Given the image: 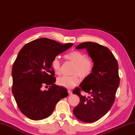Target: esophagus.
I'll list each match as a JSON object with an SVG mask.
<instances>
[{"label": "esophagus", "mask_w": 135, "mask_h": 135, "mask_svg": "<svg viewBox=\"0 0 135 135\" xmlns=\"http://www.w3.org/2000/svg\"><path fill=\"white\" fill-rule=\"evenodd\" d=\"M68 94H69L70 95H71L73 94L72 91L71 90H68Z\"/></svg>", "instance_id": "1"}]
</instances>
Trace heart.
I'll return each instance as SVG.
<instances>
[{
  "mask_svg": "<svg viewBox=\"0 0 135 135\" xmlns=\"http://www.w3.org/2000/svg\"><path fill=\"white\" fill-rule=\"evenodd\" d=\"M64 58L74 64L71 70L72 75L59 77L57 79V84L58 85L66 88H72L79 84L80 81L79 76L82 79H86L92 74L94 62L84 52L73 51L65 55ZM51 67L55 74L56 75L61 74V63L57 57L52 60Z\"/></svg>",
  "mask_w": 135,
  "mask_h": 135,
  "instance_id": "heart-1",
  "label": "heart"
}]
</instances>
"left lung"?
<instances>
[{
    "label": "left lung",
    "instance_id": "obj_1",
    "mask_svg": "<svg viewBox=\"0 0 135 135\" xmlns=\"http://www.w3.org/2000/svg\"><path fill=\"white\" fill-rule=\"evenodd\" d=\"M86 49L94 62L90 76L73 91L80 97L79 104L73 109L75 116L86 123L100 119L111 108L120 84L117 59L108 47L94 42H83L76 47ZM81 90L91 95H81Z\"/></svg>",
    "mask_w": 135,
    "mask_h": 135
}]
</instances>
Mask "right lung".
Wrapping results in <instances>:
<instances>
[{
	"mask_svg": "<svg viewBox=\"0 0 135 135\" xmlns=\"http://www.w3.org/2000/svg\"><path fill=\"white\" fill-rule=\"evenodd\" d=\"M73 45L40 38L27 43L18 53L12 70V91L20 110L30 119L47 117L57 102L68 96L65 88L54 84L51 62ZM47 85L48 90H41L42 86Z\"/></svg>",
	"mask_w": 135,
	"mask_h": 135,
	"instance_id": "1",
	"label": "right lung"
}]
</instances>
